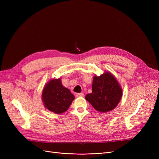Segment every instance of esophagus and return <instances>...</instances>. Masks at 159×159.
<instances>
[{
  "label": "esophagus",
  "mask_w": 159,
  "mask_h": 159,
  "mask_svg": "<svg viewBox=\"0 0 159 159\" xmlns=\"http://www.w3.org/2000/svg\"><path fill=\"white\" fill-rule=\"evenodd\" d=\"M84 96V93H77V95H76L77 97H83Z\"/></svg>",
  "instance_id": "esophagus-1"
}]
</instances>
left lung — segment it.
<instances>
[{"label":"left lung","instance_id":"8db88e82","mask_svg":"<svg viewBox=\"0 0 159 159\" xmlns=\"http://www.w3.org/2000/svg\"><path fill=\"white\" fill-rule=\"evenodd\" d=\"M122 95V87L115 77L110 71H105L100 76L93 77L92 93L85 98L97 111L106 113L117 106Z\"/></svg>","mask_w":159,"mask_h":159}]
</instances>
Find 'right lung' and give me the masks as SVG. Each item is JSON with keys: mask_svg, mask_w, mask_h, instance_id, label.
<instances>
[{"mask_svg": "<svg viewBox=\"0 0 159 159\" xmlns=\"http://www.w3.org/2000/svg\"><path fill=\"white\" fill-rule=\"evenodd\" d=\"M74 99L75 96L70 90L62 84L61 77L49 80L42 93L44 107L56 114H61L68 110Z\"/></svg>", "mask_w": 159, "mask_h": 159, "instance_id": "add662e5", "label": "right lung"}]
</instances>
